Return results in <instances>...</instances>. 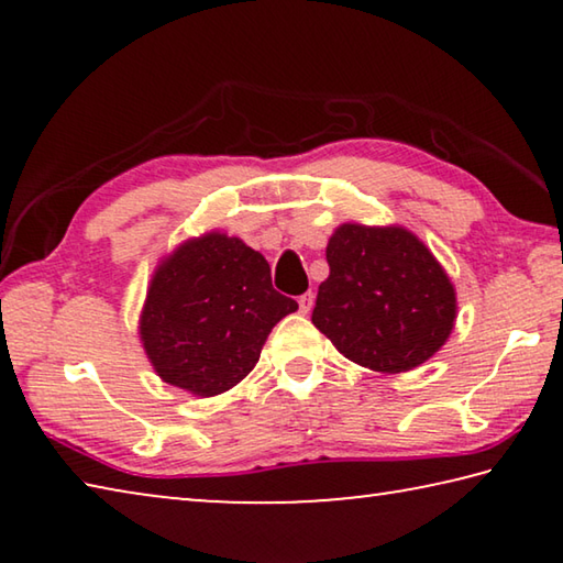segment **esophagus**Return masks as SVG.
I'll return each mask as SVG.
<instances>
[{
	"instance_id": "obj_1",
	"label": "esophagus",
	"mask_w": 563,
	"mask_h": 563,
	"mask_svg": "<svg viewBox=\"0 0 563 563\" xmlns=\"http://www.w3.org/2000/svg\"><path fill=\"white\" fill-rule=\"evenodd\" d=\"M312 302H316V295H312V292H305V295H300V298H298V305H300V312H302V316H308V312L312 310Z\"/></svg>"
}]
</instances>
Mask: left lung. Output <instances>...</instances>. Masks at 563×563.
<instances>
[{"instance_id": "1", "label": "left lung", "mask_w": 563, "mask_h": 563, "mask_svg": "<svg viewBox=\"0 0 563 563\" xmlns=\"http://www.w3.org/2000/svg\"><path fill=\"white\" fill-rule=\"evenodd\" d=\"M312 325L360 367L409 373L452 335L456 290L430 247L402 225L342 223Z\"/></svg>"}]
</instances>
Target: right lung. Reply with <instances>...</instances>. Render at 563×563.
Here are the masks:
<instances>
[{
    "instance_id": "right-lung-1",
    "label": "right lung",
    "mask_w": 563,
    "mask_h": 563,
    "mask_svg": "<svg viewBox=\"0 0 563 563\" xmlns=\"http://www.w3.org/2000/svg\"><path fill=\"white\" fill-rule=\"evenodd\" d=\"M298 310L271 283V265L241 238H188L151 275L139 338L154 373L194 397L235 387L271 330Z\"/></svg>"
}]
</instances>
